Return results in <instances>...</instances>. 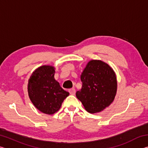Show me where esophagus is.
<instances>
[{"instance_id":"34e87169","label":"esophagus","mask_w":148,"mask_h":148,"mask_svg":"<svg viewBox=\"0 0 148 148\" xmlns=\"http://www.w3.org/2000/svg\"><path fill=\"white\" fill-rule=\"evenodd\" d=\"M69 91L70 92V94L71 95H74L76 93V90H75L74 88H72V89H70L69 90Z\"/></svg>"}]
</instances>
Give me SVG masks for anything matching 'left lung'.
<instances>
[{
  "label": "left lung",
  "mask_w": 148,
  "mask_h": 148,
  "mask_svg": "<svg viewBox=\"0 0 148 148\" xmlns=\"http://www.w3.org/2000/svg\"><path fill=\"white\" fill-rule=\"evenodd\" d=\"M80 78L82 87L76 95L87 112H101L113 102L117 91V80L108 64L99 60L90 61Z\"/></svg>",
  "instance_id": "left-lung-1"
}]
</instances>
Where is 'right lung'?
Segmentation results:
<instances>
[{"label":"right lung","instance_id":"1","mask_svg":"<svg viewBox=\"0 0 148 148\" xmlns=\"http://www.w3.org/2000/svg\"><path fill=\"white\" fill-rule=\"evenodd\" d=\"M54 75V67L44 65L35 70L28 84L29 96L32 104L40 111L49 115L58 111L69 95L55 79Z\"/></svg>","mask_w":148,"mask_h":148}]
</instances>
